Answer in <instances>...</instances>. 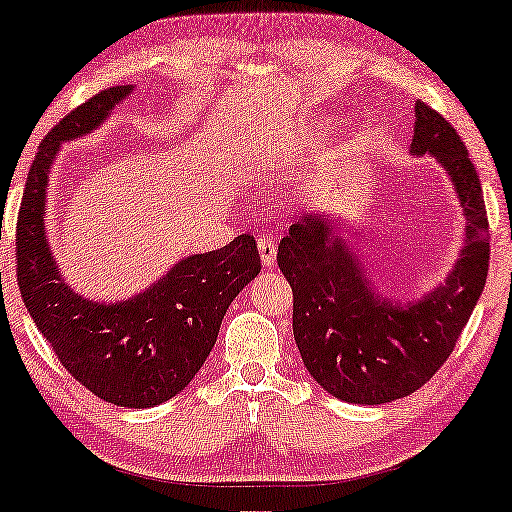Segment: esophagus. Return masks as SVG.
Segmentation results:
<instances>
[{"instance_id":"34e87169","label":"esophagus","mask_w":512,"mask_h":512,"mask_svg":"<svg viewBox=\"0 0 512 512\" xmlns=\"http://www.w3.org/2000/svg\"><path fill=\"white\" fill-rule=\"evenodd\" d=\"M276 242L270 236H263L258 238V251H261V261L265 267H274L276 265Z\"/></svg>"}]
</instances>
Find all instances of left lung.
Segmentation results:
<instances>
[{
	"mask_svg": "<svg viewBox=\"0 0 512 512\" xmlns=\"http://www.w3.org/2000/svg\"><path fill=\"white\" fill-rule=\"evenodd\" d=\"M413 131L410 154L438 158L467 220L465 247L442 286L413 304L385 299L342 226L320 213L301 215L276 254L295 295L292 331L301 360L329 395L351 404H388L422 388L454 351L488 276V213L467 147L424 102L415 104Z\"/></svg>",
	"mask_w": 512,
	"mask_h": 512,
	"instance_id": "left-lung-1",
	"label": "left lung"
}]
</instances>
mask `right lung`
Wrapping results in <instances>:
<instances>
[{"label": "right lung", "mask_w": 512, "mask_h": 512, "mask_svg": "<svg viewBox=\"0 0 512 512\" xmlns=\"http://www.w3.org/2000/svg\"><path fill=\"white\" fill-rule=\"evenodd\" d=\"M133 86H113L67 113L40 142L15 236L18 286L63 367L108 404L152 408L188 388L220 333L226 308L261 272L254 236L179 261L145 292L117 304L81 297L63 281L45 233L47 183L63 142L95 131Z\"/></svg>", "instance_id": "obj_1"}]
</instances>
